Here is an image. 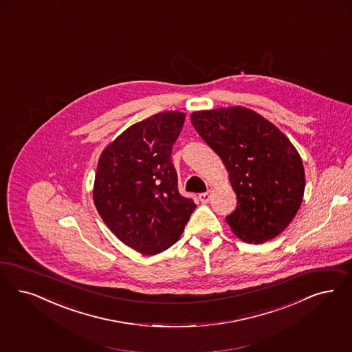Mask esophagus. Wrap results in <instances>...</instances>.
Segmentation results:
<instances>
[{"label":"esophagus","instance_id":"esophagus-1","mask_svg":"<svg viewBox=\"0 0 352 352\" xmlns=\"http://www.w3.org/2000/svg\"><path fill=\"white\" fill-rule=\"evenodd\" d=\"M199 199H200V201H201L203 204L209 203V200H210V191H208V192H203V194L199 195Z\"/></svg>","mask_w":352,"mask_h":352}]
</instances>
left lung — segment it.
I'll return each mask as SVG.
<instances>
[{
	"label": "left lung",
	"mask_w": 352,
	"mask_h": 352,
	"mask_svg": "<svg viewBox=\"0 0 352 352\" xmlns=\"http://www.w3.org/2000/svg\"><path fill=\"white\" fill-rule=\"evenodd\" d=\"M191 122L229 173L236 209L226 217L243 242H267L285 230L303 201L305 174L289 138L244 107L197 110Z\"/></svg>",
	"instance_id": "obj_1"
}]
</instances>
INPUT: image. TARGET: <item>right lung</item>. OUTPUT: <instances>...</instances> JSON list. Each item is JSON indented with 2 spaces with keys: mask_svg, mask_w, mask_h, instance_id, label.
Wrapping results in <instances>:
<instances>
[{
  "mask_svg": "<svg viewBox=\"0 0 352 352\" xmlns=\"http://www.w3.org/2000/svg\"><path fill=\"white\" fill-rule=\"evenodd\" d=\"M186 114L161 111L138 122L104 148L94 203L110 231L142 255L178 242L196 204L178 191L171 149Z\"/></svg>",
  "mask_w": 352,
  "mask_h": 352,
  "instance_id": "right-lung-1",
  "label": "right lung"
}]
</instances>
